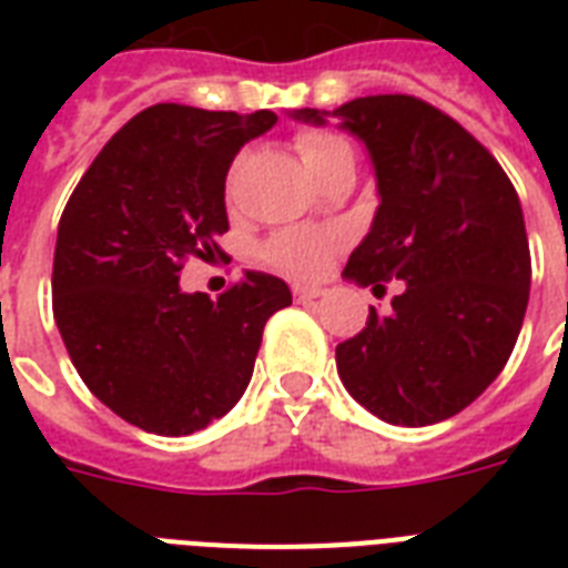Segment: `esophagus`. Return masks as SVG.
I'll use <instances>...</instances> for the list:
<instances>
[{
  "instance_id": "1",
  "label": "esophagus",
  "mask_w": 568,
  "mask_h": 568,
  "mask_svg": "<svg viewBox=\"0 0 568 568\" xmlns=\"http://www.w3.org/2000/svg\"><path fill=\"white\" fill-rule=\"evenodd\" d=\"M324 288H315V285H294V301L297 303H310V301H318Z\"/></svg>"
}]
</instances>
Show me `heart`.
I'll list each match as a JSON object with an SVG mask.
<instances>
[{
	"mask_svg": "<svg viewBox=\"0 0 568 568\" xmlns=\"http://www.w3.org/2000/svg\"><path fill=\"white\" fill-rule=\"evenodd\" d=\"M294 146H297L306 171L315 180H318L321 173H327L333 164H354V150H351L345 138L324 132V129H306V132L294 138ZM333 247H336V239L327 235V232L285 230L265 241L262 258L271 267H276V271H283V274L312 280V276L324 274V267H327L329 256H333Z\"/></svg>",
	"mask_w": 568,
	"mask_h": 568,
	"instance_id": "1",
	"label": "heart"
}]
</instances>
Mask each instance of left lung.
I'll use <instances>...</instances> for the list:
<instances>
[{
  "label": "left lung",
  "mask_w": 568,
  "mask_h": 568,
  "mask_svg": "<svg viewBox=\"0 0 568 568\" xmlns=\"http://www.w3.org/2000/svg\"><path fill=\"white\" fill-rule=\"evenodd\" d=\"M329 111L294 120L324 126ZM372 155L379 205L345 267L356 285L404 280L392 312L368 310L336 347L338 377L388 424L466 409L510 359L530 294L519 194L475 135L430 102L377 93L333 111Z\"/></svg>",
  "instance_id": "8db88e82"
}]
</instances>
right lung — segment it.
I'll use <instances>...</instances> for the list:
<instances>
[{"mask_svg":"<svg viewBox=\"0 0 568 568\" xmlns=\"http://www.w3.org/2000/svg\"><path fill=\"white\" fill-rule=\"evenodd\" d=\"M276 123L159 102L84 171L58 223L52 312L84 386L159 436H189L244 395L267 318L292 303L280 276L247 271L212 301L185 294V258L217 253L226 171Z\"/></svg>","mask_w":568,"mask_h":568,"instance_id":"add662e5","label":"right lung"}]
</instances>
